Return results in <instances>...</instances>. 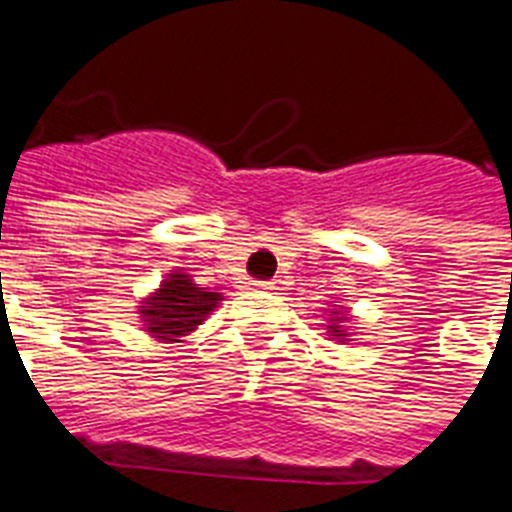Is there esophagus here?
Listing matches in <instances>:
<instances>
[{
	"mask_svg": "<svg viewBox=\"0 0 512 512\" xmlns=\"http://www.w3.org/2000/svg\"><path fill=\"white\" fill-rule=\"evenodd\" d=\"M273 284H276V281H255V289H273Z\"/></svg>",
	"mask_w": 512,
	"mask_h": 512,
	"instance_id": "obj_1",
	"label": "esophagus"
}]
</instances>
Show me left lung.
<instances>
[{"mask_svg":"<svg viewBox=\"0 0 512 512\" xmlns=\"http://www.w3.org/2000/svg\"><path fill=\"white\" fill-rule=\"evenodd\" d=\"M336 315H342V313H334V318H331V321H336V323H339V321H344V318H336ZM328 328H331V336H336V339H342V328H339V326H328Z\"/></svg>","mask_w":512,"mask_h":512,"instance_id":"8db88e82","label":"left lung"}]
</instances>
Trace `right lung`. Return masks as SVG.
Segmentation results:
<instances>
[{
	"instance_id": "1",
	"label": "right lung",
	"mask_w": 512,
	"mask_h": 512,
	"mask_svg": "<svg viewBox=\"0 0 512 512\" xmlns=\"http://www.w3.org/2000/svg\"><path fill=\"white\" fill-rule=\"evenodd\" d=\"M218 302V292H202L197 284H191L186 273H170L162 281L160 292L144 302L141 318L147 321L149 334L178 342L205 321Z\"/></svg>"
}]
</instances>
